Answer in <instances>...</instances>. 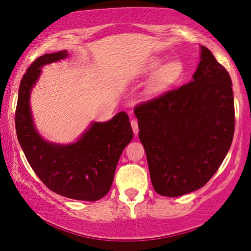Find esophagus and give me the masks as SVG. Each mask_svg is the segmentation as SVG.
Here are the masks:
<instances>
[{
    "mask_svg": "<svg viewBox=\"0 0 251 251\" xmlns=\"http://www.w3.org/2000/svg\"><path fill=\"white\" fill-rule=\"evenodd\" d=\"M130 125H132V128H133V132H134V134H136L139 133V124H137V121L136 119H132V121H130Z\"/></svg>",
    "mask_w": 251,
    "mask_h": 251,
    "instance_id": "1",
    "label": "esophagus"
}]
</instances>
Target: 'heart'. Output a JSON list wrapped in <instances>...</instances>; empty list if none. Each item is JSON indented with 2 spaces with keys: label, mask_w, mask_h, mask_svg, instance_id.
Returning <instances> with one entry per match:
<instances>
[{
  "label": "heart",
  "mask_w": 251,
  "mask_h": 251,
  "mask_svg": "<svg viewBox=\"0 0 251 251\" xmlns=\"http://www.w3.org/2000/svg\"><path fill=\"white\" fill-rule=\"evenodd\" d=\"M162 60L153 58L143 67L144 74H152L144 87V97L152 98L174 85L184 75V66L179 60H172L162 66Z\"/></svg>",
  "instance_id": "heart-1"
}]
</instances>
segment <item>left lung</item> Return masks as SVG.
<instances>
[{
	"instance_id": "8db88e82",
	"label": "left lung",
	"mask_w": 251,
	"mask_h": 251,
	"mask_svg": "<svg viewBox=\"0 0 251 251\" xmlns=\"http://www.w3.org/2000/svg\"><path fill=\"white\" fill-rule=\"evenodd\" d=\"M154 191L179 197L220 168L234 134L231 77L206 47L192 80L134 109Z\"/></svg>"
}]
</instances>
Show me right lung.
Wrapping results in <instances>:
<instances>
[{
    "mask_svg": "<svg viewBox=\"0 0 251 251\" xmlns=\"http://www.w3.org/2000/svg\"><path fill=\"white\" fill-rule=\"evenodd\" d=\"M68 56L66 50L37 58L20 82L16 129L21 149L42 182L69 199L97 201L111 188L117 162L133 139L128 116L121 111L108 122H93L76 142L59 144L41 136L34 124L30 93L42 67Z\"/></svg>",
    "mask_w": 251,
    "mask_h": 251,
    "instance_id": "obj_1",
    "label": "right lung"
}]
</instances>
